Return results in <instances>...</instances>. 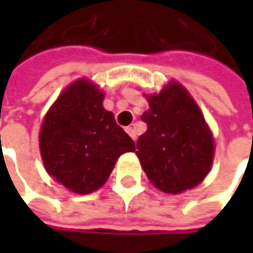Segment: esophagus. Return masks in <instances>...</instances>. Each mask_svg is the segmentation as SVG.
I'll return each instance as SVG.
<instances>
[{
  "label": "esophagus",
  "instance_id": "esophagus-1",
  "mask_svg": "<svg viewBox=\"0 0 253 253\" xmlns=\"http://www.w3.org/2000/svg\"><path fill=\"white\" fill-rule=\"evenodd\" d=\"M125 131H126V133H128V135L131 136V138H132V139H133V141H136V133H135V131L132 129L131 126H128V128H125Z\"/></svg>",
  "mask_w": 253,
  "mask_h": 253
}]
</instances>
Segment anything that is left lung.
I'll return each instance as SVG.
<instances>
[{
    "instance_id": "1",
    "label": "left lung",
    "mask_w": 253,
    "mask_h": 253,
    "mask_svg": "<svg viewBox=\"0 0 253 253\" xmlns=\"http://www.w3.org/2000/svg\"><path fill=\"white\" fill-rule=\"evenodd\" d=\"M142 114L148 129L135 152L152 184L179 194L200 184L209 174L214 142L199 105L179 83H170L148 97Z\"/></svg>"
}]
</instances>
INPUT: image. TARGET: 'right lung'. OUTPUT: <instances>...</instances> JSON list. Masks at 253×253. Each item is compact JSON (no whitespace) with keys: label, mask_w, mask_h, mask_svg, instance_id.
Segmentation results:
<instances>
[{"label":"right lung","mask_w":253,"mask_h":253,"mask_svg":"<svg viewBox=\"0 0 253 253\" xmlns=\"http://www.w3.org/2000/svg\"><path fill=\"white\" fill-rule=\"evenodd\" d=\"M102 100L95 84L77 80L46 114L39 135L47 173L79 194L100 189L122 153L135 151V142Z\"/></svg>","instance_id":"obj_1"}]
</instances>
